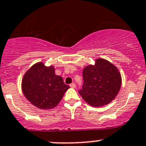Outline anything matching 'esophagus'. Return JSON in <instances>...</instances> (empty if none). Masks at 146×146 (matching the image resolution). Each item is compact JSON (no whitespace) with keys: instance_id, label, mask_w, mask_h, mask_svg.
Wrapping results in <instances>:
<instances>
[{"instance_id":"obj_1","label":"esophagus","mask_w":146,"mask_h":146,"mask_svg":"<svg viewBox=\"0 0 146 146\" xmlns=\"http://www.w3.org/2000/svg\"><path fill=\"white\" fill-rule=\"evenodd\" d=\"M70 88H76V84H75V83H71V84H70Z\"/></svg>"}]
</instances>
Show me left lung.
<instances>
[{"instance_id":"left-lung-1","label":"left lung","mask_w":146,"mask_h":146,"mask_svg":"<svg viewBox=\"0 0 146 146\" xmlns=\"http://www.w3.org/2000/svg\"><path fill=\"white\" fill-rule=\"evenodd\" d=\"M84 83L79 93L93 107H101L115 99L121 87L122 78L115 66L103 58L95 60L93 65L83 70Z\"/></svg>"}]
</instances>
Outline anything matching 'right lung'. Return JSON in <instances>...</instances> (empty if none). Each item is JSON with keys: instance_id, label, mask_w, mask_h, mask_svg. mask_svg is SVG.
I'll use <instances>...</instances> for the list:
<instances>
[{"instance_id": "add662e5", "label": "right lung", "mask_w": 146, "mask_h": 146, "mask_svg": "<svg viewBox=\"0 0 146 146\" xmlns=\"http://www.w3.org/2000/svg\"><path fill=\"white\" fill-rule=\"evenodd\" d=\"M69 88L61 76L55 74L54 66H46L43 62L33 65L21 81V89L27 100L42 110L56 107Z\"/></svg>"}]
</instances>
